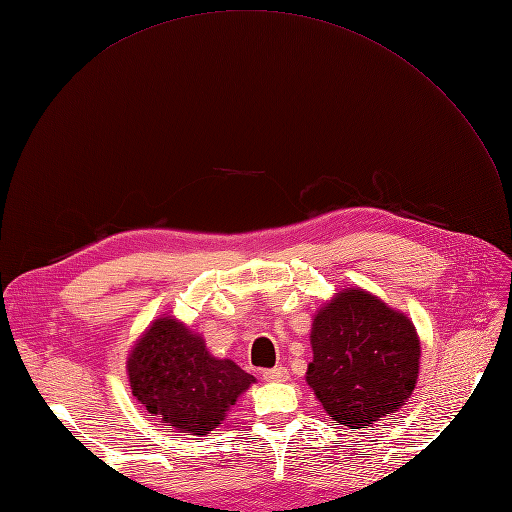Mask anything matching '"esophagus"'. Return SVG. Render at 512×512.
<instances>
[{"label":"esophagus","instance_id":"34e87169","mask_svg":"<svg viewBox=\"0 0 512 512\" xmlns=\"http://www.w3.org/2000/svg\"><path fill=\"white\" fill-rule=\"evenodd\" d=\"M265 382H286L288 380V369L286 367H274L263 371Z\"/></svg>","mask_w":512,"mask_h":512}]
</instances>
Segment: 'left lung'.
Here are the masks:
<instances>
[{"instance_id":"left-lung-1","label":"left lung","mask_w":512,"mask_h":512,"mask_svg":"<svg viewBox=\"0 0 512 512\" xmlns=\"http://www.w3.org/2000/svg\"><path fill=\"white\" fill-rule=\"evenodd\" d=\"M307 384L338 423L359 429L405 405L421 344L411 319L378 297L346 288L315 315Z\"/></svg>"}]
</instances>
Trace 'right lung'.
Listing matches in <instances>:
<instances>
[{
  "instance_id": "1",
  "label": "right lung",
  "mask_w": 512,
  "mask_h": 512,
  "mask_svg": "<svg viewBox=\"0 0 512 512\" xmlns=\"http://www.w3.org/2000/svg\"><path fill=\"white\" fill-rule=\"evenodd\" d=\"M132 394L186 436H205L255 378L230 359L209 355L201 336L161 317L128 357Z\"/></svg>"
}]
</instances>
